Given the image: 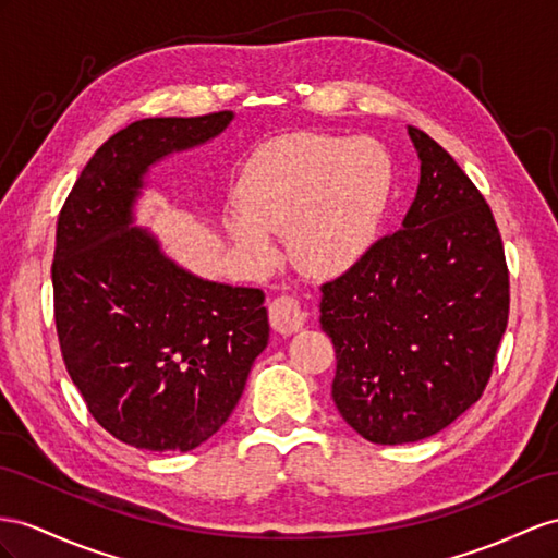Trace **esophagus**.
Listing matches in <instances>:
<instances>
[{
  "instance_id": "esophagus-1",
  "label": "esophagus",
  "mask_w": 558,
  "mask_h": 558,
  "mask_svg": "<svg viewBox=\"0 0 558 558\" xmlns=\"http://www.w3.org/2000/svg\"><path fill=\"white\" fill-rule=\"evenodd\" d=\"M270 327L280 335H294L306 323V308L294 296H278L268 306Z\"/></svg>"
}]
</instances>
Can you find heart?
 I'll use <instances>...</instances> for the list:
<instances>
[{"instance_id": "heart-1", "label": "heart", "mask_w": 558, "mask_h": 558, "mask_svg": "<svg viewBox=\"0 0 558 558\" xmlns=\"http://www.w3.org/2000/svg\"><path fill=\"white\" fill-rule=\"evenodd\" d=\"M393 185L391 155L375 138L290 134L254 153L223 226L254 266L274 264V233H288L292 259L332 278L375 247Z\"/></svg>"}]
</instances>
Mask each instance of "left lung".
Segmentation results:
<instances>
[{"label":"left lung","mask_w":558,"mask_h":558,"mask_svg":"<svg viewBox=\"0 0 558 558\" xmlns=\"http://www.w3.org/2000/svg\"><path fill=\"white\" fill-rule=\"evenodd\" d=\"M408 134L420 185L401 231L320 288V327L337 353L335 405L377 446L434 436L474 405L509 318L490 207L432 136Z\"/></svg>","instance_id":"8db88e82"}]
</instances>
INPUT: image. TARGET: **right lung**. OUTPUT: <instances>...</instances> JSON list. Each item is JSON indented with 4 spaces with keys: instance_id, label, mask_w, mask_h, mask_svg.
Wrapping results in <instances>:
<instances>
[{
    "instance_id": "1",
    "label": "right lung",
    "mask_w": 558,
    "mask_h": 558,
    "mask_svg": "<svg viewBox=\"0 0 558 558\" xmlns=\"http://www.w3.org/2000/svg\"><path fill=\"white\" fill-rule=\"evenodd\" d=\"M233 118L221 110L124 126L82 169L56 226L65 369L92 417L138 450L189 452L217 434L268 344L262 290L189 274L134 226L148 169L217 138Z\"/></svg>"
}]
</instances>
